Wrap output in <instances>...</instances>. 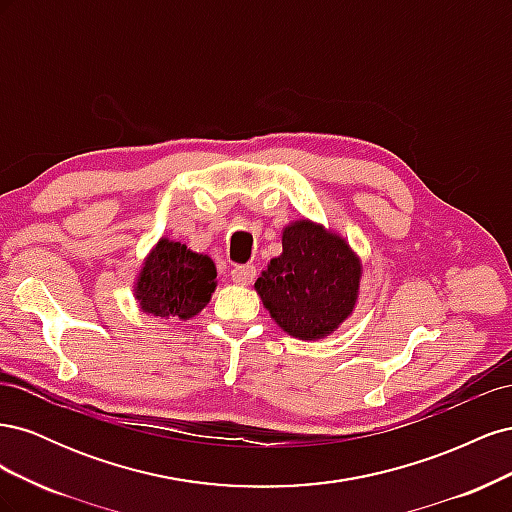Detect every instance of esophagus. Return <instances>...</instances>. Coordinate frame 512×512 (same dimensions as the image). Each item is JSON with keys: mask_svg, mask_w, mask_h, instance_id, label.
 Returning a JSON list of instances; mask_svg holds the SVG:
<instances>
[{"mask_svg": "<svg viewBox=\"0 0 512 512\" xmlns=\"http://www.w3.org/2000/svg\"><path fill=\"white\" fill-rule=\"evenodd\" d=\"M230 275H232V282H235V284L247 286L256 277V267L254 265H237V267L230 269Z\"/></svg>", "mask_w": 512, "mask_h": 512, "instance_id": "1", "label": "esophagus"}]
</instances>
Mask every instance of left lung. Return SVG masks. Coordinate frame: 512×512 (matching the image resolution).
Here are the masks:
<instances>
[{"label":"left lung","instance_id":"8db88e82","mask_svg":"<svg viewBox=\"0 0 512 512\" xmlns=\"http://www.w3.org/2000/svg\"><path fill=\"white\" fill-rule=\"evenodd\" d=\"M282 247L254 284L262 303L292 337L318 339L331 333L354 307L359 260L344 239L305 220L284 230Z\"/></svg>","mask_w":512,"mask_h":512}]
</instances>
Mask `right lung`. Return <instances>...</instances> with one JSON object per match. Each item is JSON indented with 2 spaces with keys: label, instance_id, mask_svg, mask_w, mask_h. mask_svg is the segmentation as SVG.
<instances>
[{
  "label": "right lung",
  "instance_id": "right-lung-1",
  "mask_svg": "<svg viewBox=\"0 0 512 512\" xmlns=\"http://www.w3.org/2000/svg\"><path fill=\"white\" fill-rule=\"evenodd\" d=\"M215 277L218 271L209 256L162 239L138 277L136 299L147 314L188 320L209 303Z\"/></svg>",
  "mask_w": 512,
  "mask_h": 512
}]
</instances>
